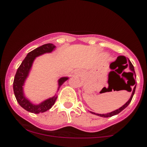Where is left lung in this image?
<instances>
[{
	"mask_svg": "<svg viewBox=\"0 0 147 147\" xmlns=\"http://www.w3.org/2000/svg\"><path fill=\"white\" fill-rule=\"evenodd\" d=\"M126 67L128 66V64H126ZM129 69H130V70H131V72H130V73L132 74V75H133V84H131V85H133L134 86L133 89H131L130 88V86H129V92H131H131H132V94H131V97H130V99H129V101H128V102H126V104H124V105H123V106H122V107H120V108H119V109H117V110H115V111H112V112H111V113H106V114H98V113H93V112H90L91 113H92V114H95V115H97L100 116V117H112V116L115 115H117V114H118V113H120L121 111H122L123 110H124V109H125V108H126V107H127L128 106H129V104H130V103H131V100H132V98H133V95H134V93H135V91H136V81H135L134 77H133V75H134L135 77H136V72H135L134 67H133V64L131 63V62L130 61V60H129Z\"/></svg>",
	"mask_w": 147,
	"mask_h": 147,
	"instance_id": "left-lung-1",
	"label": "left lung"
}]
</instances>
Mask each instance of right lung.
<instances>
[{
	"mask_svg": "<svg viewBox=\"0 0 147 147\" xmlns=\"http://www.w3.org/2000/svg\"><path fill=\"white\" fill-rule=\"evenodd\" d=\"M55 45L52 44V43H47V44L41 45V46L38 47V48L34 49L32 51L29 52L24 59V60L22 61L20 66L18 67L16 75H15L14 83H13L14 95L19 105L28 112L36 114L45 112V111L51 109L52 106L55 104V101L57 98V96L55 95L54 97L43 101L41 104L36 105V104H32L25 97L23 88L25 79H27L28 75H29L32 65L34 61L36 59V57L45 53L51 52L55 50ZM68 79V77H61L59 79L58 90L59 89L61 86Z\"/></svg>",
	"mask_w": 147,
	"mask_h": 147,
	"instance_id": "obj_1",
	"label": "right lung"
}]
</instances>
